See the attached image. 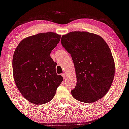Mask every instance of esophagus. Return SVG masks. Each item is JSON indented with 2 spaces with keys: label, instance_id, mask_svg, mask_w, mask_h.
<instances>
[{
  "label": "esophagus",
  "instance_id": "1",
  "mask_svg": "<svg viewBox=\"0 0 129 129\" xmlns=\"http://www.w3.org/2000/svg\"><path fill=\"white\" fill-rule=\"evenodd\" d=\"M62 75L63 79H67V74L66 73H63L62 74Z\"/></svg>",
  "mask_w": 129,
  "mask_h": 129
}]
</instances>
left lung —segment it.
Here are the masks:
<instances>
[{
    "instance_id": "8db88e82",
    "label": "left lung",
    "mask_w": 129,
    "mask_h": 129,
    "mask_svg": "<svg viewBox=\"0 0 129 129\" xmlns=\"http://www.w3.org/2000/svg\"><path fill=\"white\" fill-rule=\"evenodd\" d=\"M61 44L72 57L77 78L71 91L79 101L92 103L110 89L115 66L112 52L99 35L86 31H72L63 35Z\"/></svg>"
}]
</instances>
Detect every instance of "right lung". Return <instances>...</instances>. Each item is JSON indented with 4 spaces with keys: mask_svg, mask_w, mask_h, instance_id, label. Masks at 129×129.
I'll return each mask as SVG.
<instances>
[{
    "mask_svg": "<svg viewBox=\"0 0 129 129\" xmlns=\"http://www.w3.org/2000/svg\"><path fill=\"white\" fill-rule=\"evenodd\" d=\"M60 35L42 33L19 43L13 58L15 83L26 100L36 105L50 101L63 81L56 72V63L50 53L59 42Z\"/></svg>",
    "mask_w": 129,
    "mask_h": 129,
    "instance_id": "obj_1",
    "label": "right lung"
}]
</instances>
